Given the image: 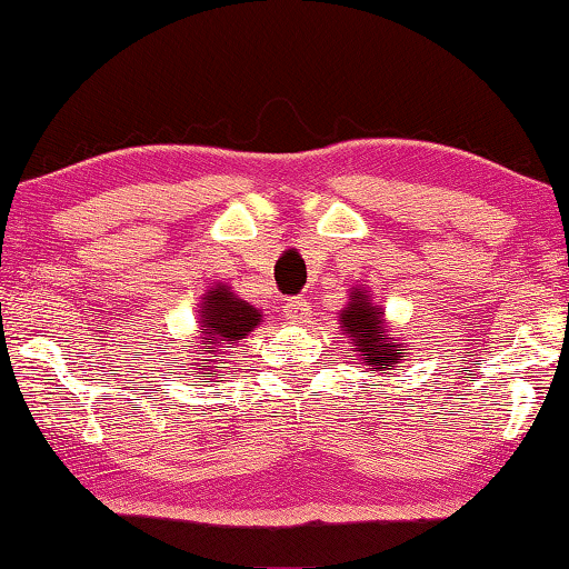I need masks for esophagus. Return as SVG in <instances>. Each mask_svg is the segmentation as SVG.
<instances>
[{
    "mask_svg": "<svg viewBox=\"0 0 569 569\" xmlns=\"http://www.w3.org/2000/svg\"><path fill=\"white\" fill-rule=\"evenodd\" d=\"M283 311H286L288 321H303L308 316V303L303 301V298H288Z\"/></svg>",
    "mask_w": 569,
    "mask_h": 569,
    "instance_id": "esophagus-1",
    "label": "esophagus"
}]
</instances>
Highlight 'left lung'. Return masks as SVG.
Returning a JSON list of instances; mask_svg holds the SVG:
<instances>
[{"instance_id":"8db88e82","label":"left lung","mask_w":569,"mask_h":569,"mask_svg":"<svg viewBox=\"0 0 569 569\" xmlns=\"http://www.w3.org/2000/svg\"><path fill=\"white\" fill-rule=\"evenodd\" d=\"M341 331H346V339H351L353 346H359V356L363 359V366H369L373 371H387L389 366L401 361V343H389L383 336V319L377 306L369 303L361 288H356L349 308L341 313Z\"/></svg>"}]
</instances>
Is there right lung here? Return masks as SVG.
<instances>
[{
	"label": "right lung",
	"mask_w": 569,
	"mask_h": 569,
	"mask_svg": "<svg viewBox=\"0 0 569 569\" xmlns=\"http://www.w3.org/2000/svg\"><path fill=\"white\" fill-rule=\"evenodd\" d=\"M261 323V313L246 301H240L230 288L218 286L208 293V298L200 306V336H203L206 343H213L210 349L218 353L223 349H230L226 343H236L246 339L248 331H253L256 326ZM213 353V351H208ZM203 361H216V359H203ZM213 369V366H210Z\"/></svg>",
	"instance_id": "add662e5"
}]
</instances>
